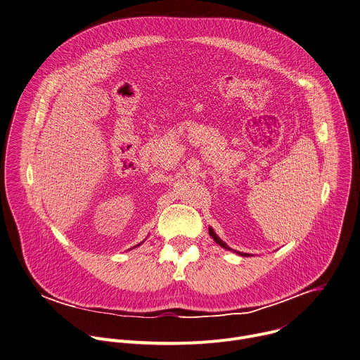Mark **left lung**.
Wrapping results in <instances>:
<instances>
[{
	"label": "left lung",
	"mask_w": 360,
	"mask_h": 360,
	"mask_svg": "<svg viewBox=\"0 0 360 360\" xmlns=\"http://www.w3.org/2000/svg\"><path fill=\"white\" fill-rule=\"evenodd\" d=\"M209 234L212 236V238L220 245V247H223V248H226V250H229V251H234V250H231L224 241H221V238L214 233V230L213 229H209ZM234 252H237L238 255H241V257H250V254H245V252H238V251H234Z\"/></svg>",
	"instance_id": "1"
}]
</instances>
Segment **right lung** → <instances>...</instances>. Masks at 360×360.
I'll use <instances>...</instances> for the list:
<instances>
[{
  "mask_svg": "<svg viewBox=\"0 0 360 360\" xmlns=\"http://www.w3.org/2000/svg\"><path fill=\"white\" fill-rule=\"evenodd\" d=\"M139 245H140V244H139Z\"/></svg>",
  "mask_w": 360,
  "mask_h": 360,
  "instance_id": "right-lung-1",
  "label": "right lung"
}]
</instances>
